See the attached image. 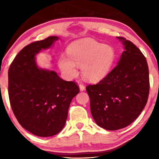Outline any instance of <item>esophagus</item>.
Listing matches in <instances>:
<instances>
[{"mask_svg": "<svg viewBox=\"0 0 159 159\" xmlns=\"http://www.w3.org/2000/svg\"><path fill=\"white\" fill-rule=\"evenodd\" d=\"M79 88H80V91H83L85 90V86L83 85V84H82V83H80V84L79 85Z\"/></svg>", "mask_w": 159, "mask_h": 159, "instance_id": "34e87169", "label": "esophagus"}]
</instances>
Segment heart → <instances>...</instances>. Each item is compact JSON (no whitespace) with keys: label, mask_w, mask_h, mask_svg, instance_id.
Listing matches in <instances>:
<instances>
[{"label":"heart","mask_w":159,"mask_h":159,"mask_svg":"<svg viewBox=\"0 0 159 159\" xmlns=\"http://www.w3.org/2000/svg\"><path fill=\"white\" fill-rule=\"evenodd\" d=\"M68 55H63L59 59V66L63 73L74 77L78 72L77 65H81L82 75L90 81L104 79L115 59L111 46L90 39L79 40L70 45Z\"/></svg>","instance_id":"1"}]
</instances>
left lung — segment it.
<instances>
[{
	"label": "left lung",
	"instance_id": "8db88e82",
	"mask_svg": "<svg viewBox=\"0 0 159 159\" xmlns=\"http://www.w3.org/2000/svg\"><path fill=\"white\" fill-rule=\"evenodd\" d=\"M118 39L124 51L116 66L96 85L86 87L94 120L108 130L131 124L144 109L149 92L146 58L131 41Z\"/></svg>",
	"mask_w": 159,
	"mask_h": 159
}]
</instances>
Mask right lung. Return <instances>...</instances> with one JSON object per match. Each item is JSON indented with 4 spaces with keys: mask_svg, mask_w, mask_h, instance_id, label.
Returning <instances> with one entry per match:
<instances>
[{
    "mask_svg": "<svg viewBox=\"0 0 159 159\" xmlns=\"http://www.w3.org/2000/svg\"><path fill=\"white\" fill-rule=\"evenodd\" d=\"M59 39L50 36L25 46L8 70V94L20 124L39 137H50L62 130L72 99L79 93L74 81H66L55 71L40 69L36 55Z\"/></svg>",
    "mask_w": 159,
    "mask_h": 159,
    "instance_id": "obj_1",
    "label": "right lung"
}]
</instances>
